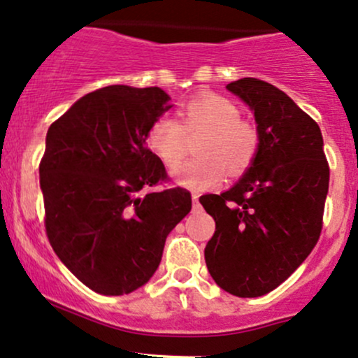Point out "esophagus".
Listing matches in <instances>:
<instances>
[{
  "instance_id": "34e87169",
  "label": "esophagus",
  "mask_w": 358,
  "mask_h": 358,
  "mask_svg": "<svg viewBox=\"0 0 358 358\" xmlns=\"http://www.w3.org/2000/svg\"><path fill=\"white\" fill-rule=\"evenodd\" d=\"M199 197H201V195H199V194H192V201H194V208H197V206H199Z\"/></svg>"
}]
</instances>
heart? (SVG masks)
<instances>
[{"mask_svg": "<svg viewBox=\"0 0 358 358\" xmlns=\"http://www.w3.org/2000/svg\"><path fill=\"white\" fill-rule=\"evenodd\" d=\"M202 134L195 144V157L176 173V182L189 189H210L229 178L245 175L261 150V135L228 97L204 92L183 103L178 120L157 118L148 131V145L175 171L187 154V137Z\"/></svg>", "mask_w": 358, "mask_h": 358, "instance_id": "heart-1", "label": "heart"}]
</instances>
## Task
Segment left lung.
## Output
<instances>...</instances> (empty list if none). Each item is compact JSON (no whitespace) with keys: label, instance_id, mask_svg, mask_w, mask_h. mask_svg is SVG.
<instances>
[{"label":"left lung","instance_id":"1","mask_svg":"<svg viewBox=\"0 0 358 358\" xmlns=\"http://www.w3.org/2000/svg\"><path fill=\"white\" fill-rule=\"evenodd\" d=\"M227 89L254 111L261 150L233 189L201 197L216 221L204 255L213 280L245 299L280 287L315 247L329 164L319 125L283 90L250 77Z\"/></svg>","mask_w":358,"mask_h":358}]
</instances>
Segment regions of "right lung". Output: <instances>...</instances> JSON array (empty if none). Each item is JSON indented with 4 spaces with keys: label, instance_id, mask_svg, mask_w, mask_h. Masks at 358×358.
Returning a JSON list of instances; mask_svg holds the SVG:
<instances>
[{
    "label": "right lung",
    "instance_id": "right-lung-1",
    "mask_svg": "<svg viewBox=\"0 0 358 358\" xmlns=\"http://www.w3.org/2000/svg\"><path fill=\"white\" fill-rule=\"evenodd\" d=\"M168 101L159 87L110 85L48 130L39 164L46 235L59 261L103 295L148 283L169 231L192 209L190 192L166 187V168L145 145ZM157 185L165 189L150 190Z\"/></svg>",
    "mask_w": 358,
    "mask_h": 358
}]
</instances>
